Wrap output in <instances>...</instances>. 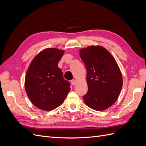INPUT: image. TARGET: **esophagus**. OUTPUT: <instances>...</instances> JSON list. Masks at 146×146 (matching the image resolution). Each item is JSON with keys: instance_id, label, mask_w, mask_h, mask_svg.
Returning a JSON list of instances; mask_svg holds the SVG:
<instances>
[{"instance_id": "obj_1", "label": "esophagus", "mask_w": 146, "mask_h": 146, "mask_svg": "<svg viewBox=\"0 0 146 146\" xmlns=\"http://www.w3.org/2000/svg\"><path fill=\"white\" fill-rule=\"evenodd\" d=\"M76 83H77L76 80H71V83H72V85H76Z\"/></svg>"}]
</instances>
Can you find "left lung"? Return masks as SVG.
<instances>
[{
    "label": "left lung",
    "instance_id": "left-lung-1",
    "mask_svg": "<svg viewBox=\"0 0 146 146\" xmlns=\"http://www.w3.org/2000/svg\"><path fill=\"white\" fill-rule=\"evenodd\" d=\"M86 66L88 90L83 96L85 104L102 111L116 101L122 87V77L115 59L103 47L91 46L80 50Z\"/></svg>",
    "mask_w": 146,
    "mask_h": 146
}]
</instances>
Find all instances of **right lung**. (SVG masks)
<instances>
[{"label": "right lung", "instance_id": "add662e5", "mask_svg": "<svg viewBox=\"0 0 146 146\" xmlns=\"http://www.w3.org/2000/svg\"><path fill=\"white\" fill-rule=\"evenodd\" d=\"M64 53L58 48H46L35 57L26 73L25 88L29 98L44 111L59 107L70 90V83L58 67Z\"/></svg>", "mask_w": 146, "mask_h": 146}]
</instances>
